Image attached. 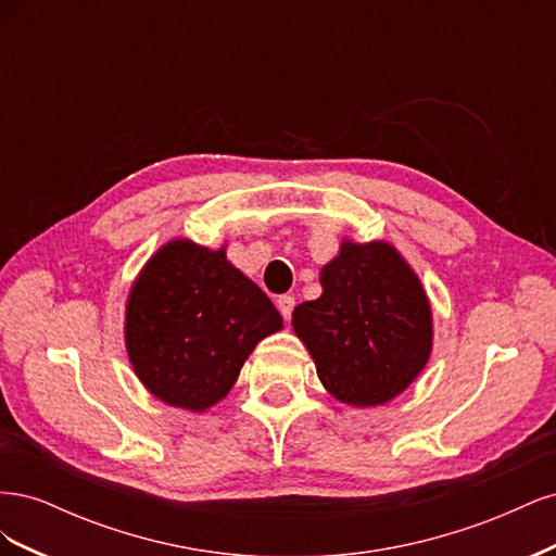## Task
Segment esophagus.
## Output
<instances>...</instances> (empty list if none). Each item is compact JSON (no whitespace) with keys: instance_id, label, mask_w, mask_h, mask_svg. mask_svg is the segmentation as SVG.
Returning <instances> with one entry per match:
<instances>
[{"instance_id":"34e87169","label":"esophagus","mask_w":556,"mask_h":556,"mask_svg":"<svg viewBox=\"0 0 556 556\" xmlns=\"http://www.w3.org/2000/svg\"><path fill=\"white\" fill-rule=\"evenodd\" d=\"M294 296L292 294H282V296H278V311H280V315L285 317V319H290L292 317V311H294Z\"/></svg>"}]
</instances>
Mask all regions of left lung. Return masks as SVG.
Listing matches in <instances>:
<instances>
[{"mask_svg":"<svg viewBox=\"0 0 556 556\" xmlns=\"http://www.w3.org/2000/svg\"><path fill=\"white\" fill-rule=\"evenodd\" d=\"M323 296L292 313V327L327 390L350 406L401 394L431 352V308L390 243H350L323 274Z\"/></svg>","mask_w":556,"mask_h":556,"instance_id":"obj_1","label":"left lung"}]
</instances>
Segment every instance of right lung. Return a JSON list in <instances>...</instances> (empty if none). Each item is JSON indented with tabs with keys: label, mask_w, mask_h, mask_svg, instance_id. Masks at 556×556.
<instances>
[{
	"label": "right lung",
	"mask_w": 556,
	"mask_h": 556,
	"mask_svg": "<svg viewBox=\"0 0 556 556\" xmlns=\"http://www.w3.org/2000/svg\"><path fill=\"white\" fill-rule=\"evenodd\" d=\"M280 327L271 299L227 262L225 250L172 241L134 282L125 341L150 394L206 410L227 396L252 348Z\"/></svg>",
	"instance_id": "obj_1"
}]
</instances>
